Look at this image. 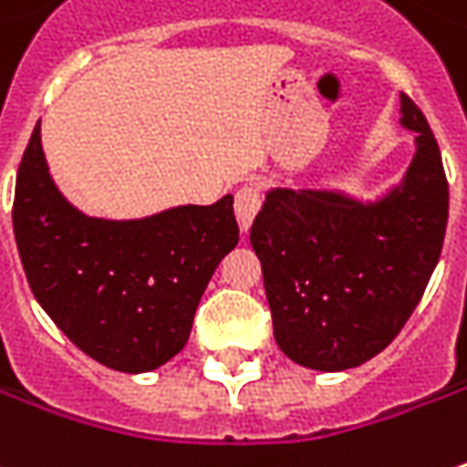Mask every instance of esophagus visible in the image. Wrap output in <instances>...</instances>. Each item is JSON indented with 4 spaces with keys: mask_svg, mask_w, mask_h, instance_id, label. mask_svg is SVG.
Segmentation results:
<instances>
[{
    "mask_svg": "<svg viewBox=\"0 0 467 467\" xmlns=\"http://www.w3.org/2000/svg\"><path fill=\"white\" fill-rule=\"evenodd\" d=\"M258 209H261V191L255 185H243L234 193V216H237V224H240L243 233L251 230Z\"/></svg>",
    "mask_w": 467,
    "mask_h": 467,
    "instance_id": "obj_1",
    "label": "esophagus"
}]
</instances>
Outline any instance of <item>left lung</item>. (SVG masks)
Returning <instances> with one entry per match:
<instances>
[{"label":"left lung","mask_w":467,"mask_h":467,"mask_svg":"<svg viewBox=\"0 0 467 467\" xmlns=\"http://www.w3.org/2000/svg\"><path fill=\"white\" fill-rule=\"evenodd\" d=\"M416 132L402 180L376 198L337 188H269L251 227L279 350L311 371L379 355L416 311L441 254L450 191L423 112L400 93Z\"/></svg>","instance_id":"1"}]
</instances>
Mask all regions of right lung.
I'll return each instance as SVG.
<instances>
[{
	"label": "right lung",
	"mask_w": 467,
	"mask_h": 467,
	"mask_svg": "<svg viewBox=\"0 0 467 467\" xmlns=\"http://www.w3.org/2000/svg\"><path fill=\"white\" fill-rule=\"evenodd\" d=\"M12 227L38 306L122 374L153 371L185 348L201 295L240 240L233 195L140 219L83 213L49 174L41 122L17 170Z\"/></svg>",
	"instance_id": "right-lung-1"
}]
</instances>
